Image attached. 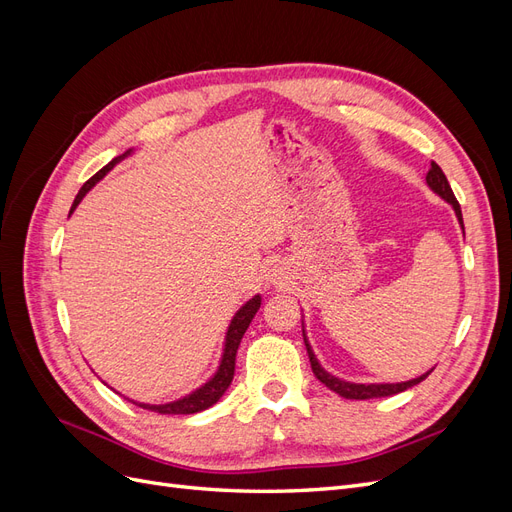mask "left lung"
Listing matches in <instances>:
<instances>
[{"label": "left lung", "mask_w": 512, "mask_h": 512, "mask_svg": "<svg viewBox=\"0 0 512 512\" xmlns=\"http://www.w3.org/2000/svg\"><path fill=\"white\" fill-rule=\"evenodd\" d=\"M427 185H429V188H431L433 192H436L440 198H444L448 205H451V207L455 209L457 220H459V224H461V228H463L461 207H459L457 198H455V194H453V190H451V185H448V179H446V175L442 173V168H440L436 162H431V168H429V173H427ZM303 342H305V348H307V354H309V363H312V371H314V376H316V378H318V380H320L324 386H329V389H331L333 393L342 395V397H346V399H374V397H391V395H397V393L406 391V389H412L414 384L423 382V380H425V378L431 374V371H427V374H423V376L412 378V380H408V382H395V384H354V382L339 380V378L331 376L329 371H324V369H322V365L318 363V359H316V354H314L312 346H309V342H307L305 329H303Z\"/></svg>", "instance_id": "left-lung-1"}]
</instances>
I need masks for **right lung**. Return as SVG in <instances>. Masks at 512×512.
I'll use <instances>...</instances> for the list:
<instances>
[{
	"mask_svg": "<svg viewBox=\"0 0 512 512\" xmlns=\"http://www.w3.org/2000/svg\"><path fill=\"white\" fill-rule=\"evenodd\" d=\"M130 153H132V149H128L126 153H121V156L113 158L104 168H100L98 173L83 185V188L79 190V194H76L70 213L76 207H79V203L85 198V194L91 188H94V185L108 173V170H111L115 164H119L123 158H128ZM258 307H260V294H256V297H252L250 301H247L239 309V312L235 314V318L230 320V327L226 331V342H224V354H222L220 367L213 374V378L209 382H205L203 386H200V389L192 391L190 395H185V397H181L177 401H170V404L151 406V404H138V401H132V404L141 406L145 410H151V412H160V414H196V412H203V410L211 408L215 401H220V397L226 393V389H228L230 382H232V376H235V359H237V350H239V344H241V337L245 335L247 327H250V322L256 316Z\"/></svg>",
	"mask_w": 512,
	"mask_h": 512,
	"instance_id": "add662e5",
	"label": "right lung"
}]
</instances>
